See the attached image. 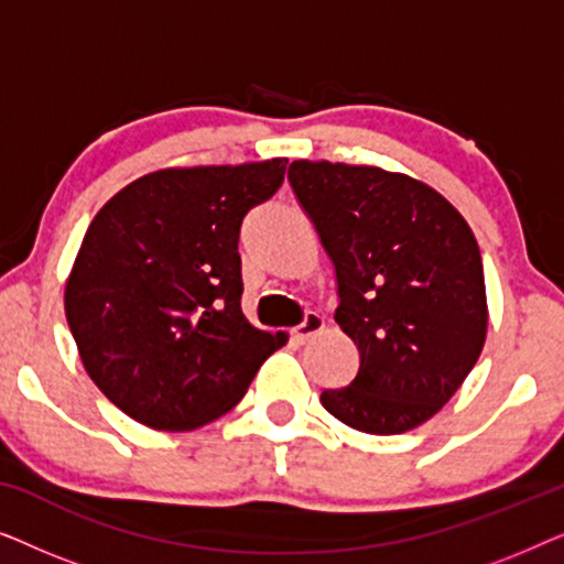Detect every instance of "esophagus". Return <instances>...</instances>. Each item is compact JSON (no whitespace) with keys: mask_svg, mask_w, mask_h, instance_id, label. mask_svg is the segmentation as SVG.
<instances>
[{"mask_svg":"<svg viewBox=\"0 0 564 564\" xmlns=\"http://www.w3.org/2000/svg\"><path fill=\"white\" fill-rule=\"evenodd\" d=\"M323 326H326V323H323V315L307 313L305 318H303V323H300L297 328H292V338L303 344V341H307V338H313L315 334H321Z\"/></svg>","mask_w":564,"mask_h":564,"instance_id":"34e87169","label":"esophagus"}]
</instances>
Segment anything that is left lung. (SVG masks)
<instances>
[{"label":"left lung","instance_id":"obj_1","mask_svg":"<svg viewBox=\"0 0 564 564\" xmlns=\"http://www.w3.org/2000/svg\"><path fill=\"white\" fill-rule=\"evenodd\" d=\"M288 180L334 261V318L359 349L357 377L323 390V408L365 434L421 426L473 372L488 334L473 230L405 174L292 161Z\"/></svg>","mask_w":564,"mask_h":564}]
</instances>
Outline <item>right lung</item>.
Wrapping results in <instances>:
<instances>
[{"mask_svg": "<svg viewBox=\"0 0 564 564\" xmlns=\"http://www.w3.org/2000/svg\"><path fill=\"white\" fill-rule=\"evenodd\" d=\"M288 159L161 169L95 215L66 282L84 369L143 426L189 431L246 395L284 334L241 311V238L251 207L284 182Z\"/></svg>", "mask_w": 564, "mask_h": 564, "instance_id": "obj_1", "label": "right lung"}]
</instances>
